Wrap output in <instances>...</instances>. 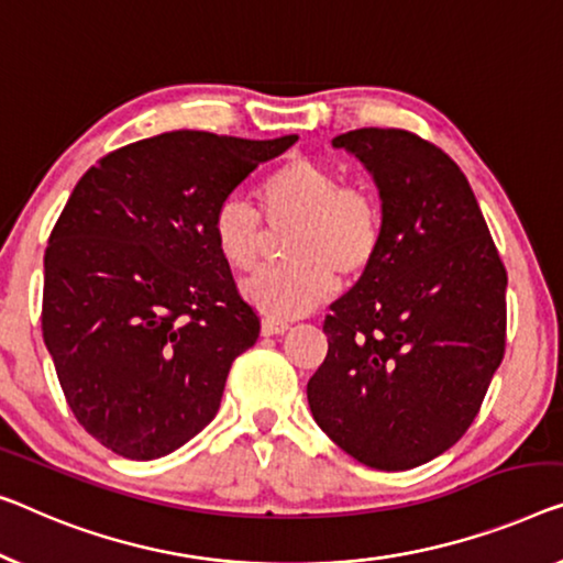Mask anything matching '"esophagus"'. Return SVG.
<instances>
[{"mask_svg":"<svg viewBox=\"0 0 563 563\" xmlns=\"http://www.w3.org/2000/svg\"><path fill=\"white\" fill-rule=\"evenodd\" d=\"M288 329H290L288 321H280V318H271V316L263 318V335H275Z\"/></svg>","mask_w":563,"mask_h":563,"instance_id":"obj_1","label":"esophagus"}]
</instances>
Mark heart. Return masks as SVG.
<instances>
[{"label": "heart", "instance_id": "heart-1", "mask_svg": "<svg viewBox=\"0 0 563 563\" xmlns=\"http://www.w3.org/2000/svg\"><path fill=\"white\" fill-rule=\"evenodd\" d=\"M265 222L280 230L288 263L267 267L245 285V298L273 318L310 313L343 280L372 271L384 242L382 201L358 184H339L329 166L292 156L257 187ZM212 242L234 273L255 271L263 250V222L240 197H224L212 214Z\"/></svg>", "mask_w": 563, "mask_h": 563}]
</instances>
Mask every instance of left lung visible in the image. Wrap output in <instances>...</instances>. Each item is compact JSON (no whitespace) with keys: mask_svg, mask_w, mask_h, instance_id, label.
I'll list each match as a JSON object with an SVG mask.
<instances>
[{"mask_svg":"<svg viewBox=\"0 0 563 563\" xmlns=\"http://www.w3.org/2000/svg\"><path fill=\"white\" fill-rule=\"evenodd\" d=\"M374 176L384 242L331 306L329 354L308 382L318 427L376 470H409L473 424L506 351L496 242L460 166L401 129L333 139Z\"/></svg>","mask_w":563,"mask_h":563,"instance_id":"left-lung-1","label":"left lung"}]
</instances>
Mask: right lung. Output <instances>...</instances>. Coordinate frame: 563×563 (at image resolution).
<instances>
[{
	"instance_id": "right-lung-1",
	"label": "right lung",
	"mask_w": 563,
	"mask_h": 563,
	"mask_svg": "<svg viewBox=\"0 0 563 563\" xmlns=\"http://www.w3.org/2000/svg\"><path fill=\"white\" fill-rule=\"evenodd\" d=\"M298 136L172 131L100 158L45 250L42 339L88 434L156 460L212 422L260 318L212 242V214Z\"/></svg>"
}]
</instances>
